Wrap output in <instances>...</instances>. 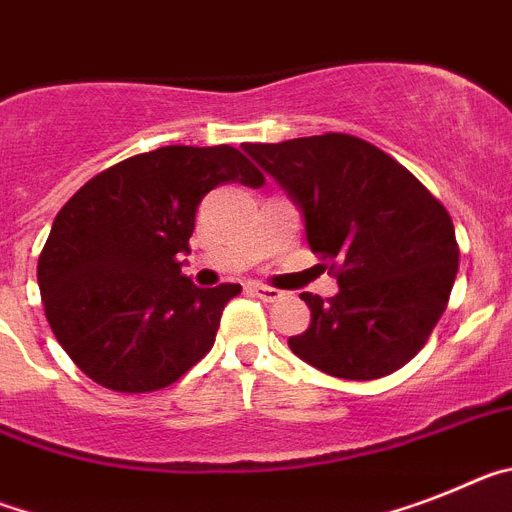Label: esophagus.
<instances>
[{
    "mask_svg": "<svg viewBox=\"0 0 512 512\" xmlns=\"http://www.w3.org/2000/svg\"><path fill=\"white\" fill-rule=\"evenodd\" d=\"M250 291L255 293L257 299H262V301H278V299H283V296H286V293H283V291H278V288L265 286V283H252Z\"/></svg>",
    "mask_w": 512,
    "mask_h": 512,
    "instance_id": "esophagus-1",
    "label": "esophagus"
}]
</instances>
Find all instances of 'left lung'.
Wrapping results in <instances>:
<instances>
[{"mask_svg":"<svg viewBox=\"0 0 512 512\" xmlns=\"http://www.w3.org/2000/svg\"><path fill=\"white\" fill-rule=\"evenodd\" d=\"M301 211L311 252L330 257L340 291L301 293L309 330L288 348L350 381L410 363L446 311L459 247L451 216L410 170L348 133L242 146Z\"/></svg>","mask_w":512,"mask_h":512,"instance_id":"obj_1","label":"left lung"}]
</instances>
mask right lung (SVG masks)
<instances>
[{
	"label": "right lung",
	"instance_id": "right-lung-1",
	"mask_svg": "<svg viewBox=\"0 0 512 512\" xmlns=\"http://www.w3.org/2000/svg\"><path fill=\"white\" fill-rule=\"evenodd\" d=\"M265 177L234 146H162L113 164L71 195L38 260L61 348L105 389H164L213 348L242 286L182 275L198 203L221 182Z\"/></svg>",
	"mask_w": 512,
	"mask_h": 512
}]
</instances>
